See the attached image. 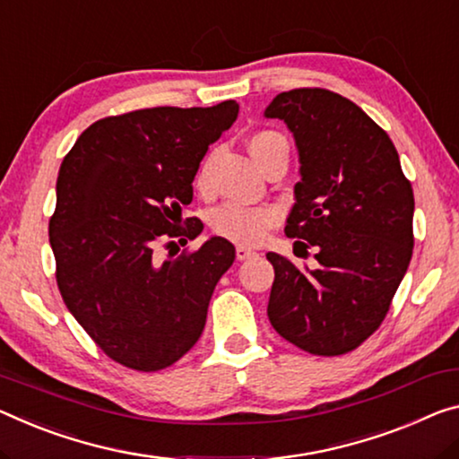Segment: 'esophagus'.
Segmentation results:
<instances>
[{"label":"esophagus","instance_id":"obj_1","mask_svg":"<svg viewBox=\"0 0 459 459\" xmlns=\"http://www.w3.org/2000/svg\"><path fill=\"white\" fill-rule=\"evenodd\" d=\"M236 256H238V260H248L252 256H256V252L250 250V248H246V246H238Z\"/></svg>","mask_w":459,"mask_h":459}]
</instances>
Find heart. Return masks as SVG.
I'll use <instances>...</instances> for the list:
<instances>
[{"label":"heart","mask_w":459,"mask_h":459,"mask_svg":"<svg viewBox=\"0 0 459 459\" xmlns=\"http://www.w3.org/2000/svg\"><path fill=\"white\" fill-rule=\"evenodd\" d=\"M250 153L256 166L263 170L266 161L283 153L287 156V141L277 131H258L250 139ZM196 186H207V164L201 166L199 176H196ZM279 221V211L274 207H252L242 205V203H225L220 209H215L211 217V228L217 236H221L230 242L254 246L263 242L266 231Z\"/></svg>","instance_id":"b5f03b06"}]
</instances>
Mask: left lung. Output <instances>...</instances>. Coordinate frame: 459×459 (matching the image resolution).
<instances>
[{"instance_id":"left-lung-1","label":"left lung","mask_w":459,"mask_h":459,"mask_svg":"<svg viewBox=\"0 0 459 459\" xmlns=\"http://www.w3.org/2000/svg\"><path fill=\"white\" fill-rule=\"evenodd\" d=\"M299 153L285 234L314 248V269L269 252L273 328L312 355L357 349L384 322L412 258L414 195L396 147L349 98L322 88L281 91L264 110Z\"/></svg>"}]
</instances>
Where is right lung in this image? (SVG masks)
I'll return each mask as SVG.
<instances>
[{"mask_svg": "<svg viewBox=\"0 0 459 459\" xmlns=\"http://www.w3.org/2000/svg\"><path fill=\"white\" fill-rule=\"evenodd\" d=\"M236 100L209 108L158 107L90 125L63 158L48 239L69 312L110 359L160 371L195 347L209 299L236 258L209 238L176 260L156 258L164 239H195L182 220L211 143L238 118ZM174 244V242H170Z\"/></svg>", "mask_w": 459, "mask_h": 459, "instance_id": "1", "label": "right lung"}]
</instances>
